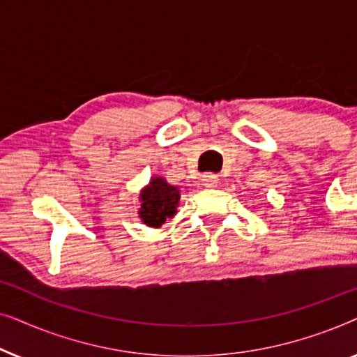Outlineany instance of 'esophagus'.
<instances>
[{"label": "esophagus", "instance_id": "obj_1", "mask_svg": "<svg viewBox=\"0 0 357 357\" xmlns=\"http://www.w3.org/2000/svg\"><path fill=\"white\" fill-rule=\"evenodd\" d=\"M202 182L206 188H214V187H218L219 178H218V175H214V174H206V175H203Z\"/></svg>", "mask_w": 357, "mask_h": 357}]
</instances>
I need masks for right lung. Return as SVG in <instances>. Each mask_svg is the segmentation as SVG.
I'll return each instance as SVG.
<instances>
[{
	"instance_id": "1",
	"label": "right lung",
	"mask_w": 357,
	"mask_h": 357,
	"mask_svg": "<svg viewBox=\"0 0 357 357\" xmlns=\"http://www.w3.org/2000/svg\"><path fill=\"white\" fill-rule=\"evenodd\" d=\"M180 190L164 177H151L149 183L139 192L141 208L138 216L148 227L159 229L167 219L177 214Z\"/></svg>"
}]
</instances>
